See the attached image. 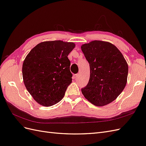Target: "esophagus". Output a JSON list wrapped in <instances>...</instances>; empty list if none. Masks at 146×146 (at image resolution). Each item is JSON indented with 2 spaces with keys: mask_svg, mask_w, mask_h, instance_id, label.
<instances>
[{
  "mask_svg": "<svg viewBox=\"0 0 146 146\" xmlns=\"http://www.w3.org/2000/svg\"><path fill=\"white\" fill-rule=\"evenodd\" d=\"M78 76V74H74V76H73V78H74V79H76V78H77Z\"/></svg>",
  "mask_w": 146,
  "mask_h": 146,
  "instance_id": "obj_1",
  "label": "esophagus"
}]
</instances>
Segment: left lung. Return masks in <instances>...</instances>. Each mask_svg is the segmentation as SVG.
<instances>
[{
  "label": "left lung",
  "instance_id": "1",
  "mask_svg": "<svg viewBox=\"0 0 146 146\" xmlns=\"http://www.w3.org/2000/svg\"><path fill=\"white\" fill-rule=\"evenodd\" d=\"M81 48L90 67V80L82 88V94L94 105H107L126 85L129 68L124 57L115 46L105 41H93Z\"/></svg>",
  "mask_w": 146,
  "mask_h": 146
}]
</instances>
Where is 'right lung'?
<instances>
[{
	"mask_svg": "<svg viewBox=\"0 0 146 146\" xmlns=\"http://www.w3.org/2000/svg\"><path fill=\"white\" fill-rule=\"evenodd\" d=\"M74 47L73 42L45 41L33 48L25 57L24 83L38 104L48 107L63 98L72 80L68 56Z\"/></svg>",
	"mask_w": 146,
	"mask_h": 146,
	"instance_id": "1",
	"label": "right lung"
}]
</instances>
